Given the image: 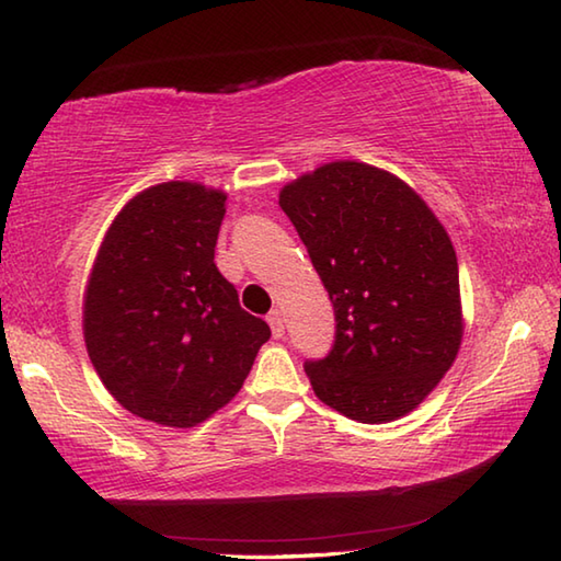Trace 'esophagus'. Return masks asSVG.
<instances>
[{"label": "esophagus", "instance_id": "1", "mask_svg": "<svg viewBox=\"0 0 561 561\" xmlns=\"http://www.w3.org/2000/svg\"><path fill=\"white\" fill-rule=\"evenodd\" d=\"M267 323L272 325L274 339H282V335H284V313L279 309H272L270 316H267Z\"/></svg>", "mask_w": 561, "mask_h": 561}]
</instances>
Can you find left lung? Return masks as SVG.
<instances>
[{
	"instance_id": "1",
	"label": "left lung",
	"mask_w": 561,
	"mask_h": 561,
	"mask_svg": "<svg viewBox=\"0 0 561 561\" xmlns=\"http://www.w3.org/2000/svg\"><path fill=\"white\" fill-rule=\"evenodd\" d=\"M279 206L335 313L331 353L304 365L316 397L363 424L410 414L463 339L449 232L410 183L351 159L289 181Z\"/></svg>"
}]
</instances>
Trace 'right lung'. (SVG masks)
<instances>
[{
    "label": "right lung",
    "instance_id": "obj_1",
    "mask_svg": "<svg viewBox=\"0 0 561 561\" xmlns=\"http://www.w3.org/2000/svg\"><path fill=\"white\" fill-rule=\"evenodd\" d=\"M226 201V191L198 181L139 191L110 222L90 270V363L107 392L147 422H206L240 392L272 335L213 262Z\"/></svg>",
    "mask_w": 561,
    "mask_h": 561
}]
</instances>
